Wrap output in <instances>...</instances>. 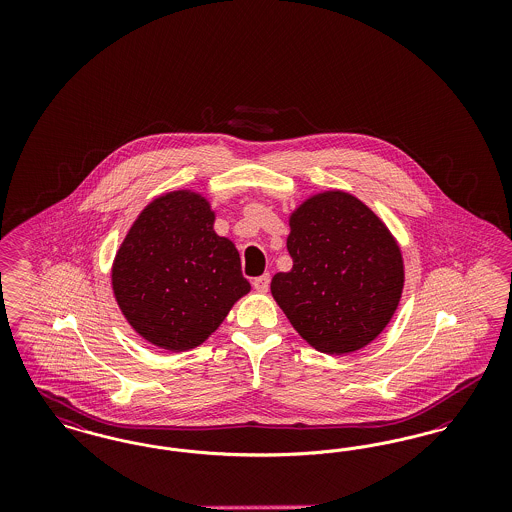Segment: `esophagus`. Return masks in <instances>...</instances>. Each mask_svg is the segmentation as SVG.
<instances>
[{"label":"esophagus","mask_w":512,"mask_h":512,"mask_svg":"<svg viewBox=\"0 0 512 512\" xmlns=\"http://www.w3.org/2000/svg\"><path fill=\"white\" fill-rule=\"evenodd\" d=\"M268 286H270V274H263L253 280V288L259 293H267Z\"/></svg>","instance_id":"obj_1"}]
</instances>
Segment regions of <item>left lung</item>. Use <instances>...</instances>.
<instances>
[{"instance_id":"left-lung-1","label":"left lung","mask_w":512,"mask_h":512,"mask_svg":"<svg viewBox=\"0 0 512 512\" xmlns=\"http://www.w3.org/2000/svg\"><path fill=\"white\" fill-rule=\"evenodd\" d=\"M290 272L270 292L297 334L326 355L363 349L388 326L403 292L401 249L355 195L332 190L290 217Z\"/></svg>"}]
</instances>
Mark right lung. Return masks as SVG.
Listing matches in <instances>:
<instances>
[{"label": "right lung", "mask_w": 512, "mask_h": 512, "mask_svg": "<svg viewBox=\"0 0 512 512\" xmlns=\"http://www.w3.org/2000/svg\"><path fill=\"white\" fill-rule=\"evenodd\" d=\"M213 224L203 195L169 192L147 205L117 251L115 299L130 326L157 347L201 345L251 290L236 245Z\"/></svg>", "instance_id": "add662e5"}]
</instances>
